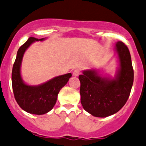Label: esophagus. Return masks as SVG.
<instances>
[{
	"instance_id": "34e87169",
	"label": "esophagus",
	"mask_w": 146,
	"mask_h": 146,
	"mask_svg": "<svg viewBox=\"0 0 146 146\" xmlns=\"http://www.w3.org/2000/svg\"><path fill=\"white\" fill-rule=\"evenodd\" d=\"M80 73H81V72H80V70H75L73 72V76H78L80 74Z\"/></svg>"
}]
</instances>
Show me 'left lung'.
<instances>
[{"label":"left lung","instance_id":"8db88e82","mask_svg":"<svg viewBox=\"0 0 146 146\" xmlns=\"http://www.w3.org/2000/svg\"><path fill=\"white\" fill-rule=\"evenodd\" d=\"M119 70L115 78L102 77L96 70H83L80 82V102L92 115L105 118L119 111L129 98L134 73L128 47L123 42L115 44Z\"/></svg>","mask_w":146,"mask_h":146}]
</instances>
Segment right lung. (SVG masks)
I'll use <instances>...</instances> for the list:
<instances>
[{
    "instance_id": "obj_1",
    "label": "right lung",
    "mask_w": 146,
    "mask_h": 146,
    "mask_svg": "<svg viewBox=\"0 0 146 146\" xmlns=\"http://www.w3.org/2000/svg\"><path fill=\"white\" fill-rule=\"evenodd\" d=\"M43 40L45 38L30 37L18 49L12 70V87L15 100L23 111L35 115L47 113L54 107L59 91L72 76L70 73L62 75L38 86H28L24 83L21 75L24 53L33 42Z\"/></svg>"
}]
</instances>
